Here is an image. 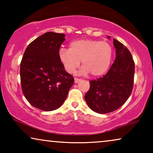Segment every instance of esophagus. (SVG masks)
<instances>
[{
    "mask_svg": "<svg viewBox=\"0 0 153 153\" xmlns=\"http://www.w3.org/2000/svg\"><path fill=\"white\" fill-rule=\"evenodd\" d=\"M81 81V79H77V78H74V82L76 83H79V81Z\"/></svg>",
    "mask_w": 153,
    "mask_h": 153,
    "instance_id": "esophagus-1",
    "label": "esophagus"
}]
</instances>
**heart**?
Instances as JSON below:
<instances>
[{
  "instance_id": "b5f03b06",
  "label": "heart",
  "mask_w": 153,
  "mask_h": 153,
  "mask_svg": "<svg viewBox=\"0 0 153 153\" xmlns=\"http://www.w3.org/2000/svg\"><path fill=\"white\" fill-rule=\"evenodd\" d=\"M113 53L112 46L108 42L83 39L72 42L69 49H60L58 57L70 74L75 72L81 61V74L91 73L93 76H100L109 68Z\"/></svg>"
}]
</instances>
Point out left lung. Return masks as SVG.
I'll use <instances>...</instances> for the list:
<instances>
[{
    "label": "left lung",
    "mask_w": 153,
    "mask_h": 153,
    "mask_svg": "<svg viewBox=\"0 0 153 153\" xmlns=\"http://www.w3.org/2000/svg\"><path fill=\"white\" fill-rule=\"evenodd\" d=\"M114 46L116 48L114 62L106 75L90 81V89L84 97L90 108L100 114L121 107L133 88L134 62L131 54L126 47L115 39Z\"/></svg>",
    "instance_id": "8db88e82"
}]
</instances>
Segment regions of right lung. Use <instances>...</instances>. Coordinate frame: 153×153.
<instances>
[{"mask_svg":"<svg viewBox=\"0 0 153 153\" xmlns=\"http://www.w3.org/2000/svg\"><path fill=\"white\" fill-rule=\"evenodd\" d=\"M65 36L63 33H45L27 47L21 62L23 93L31 105L45 111L59 108L74 82L58 57Z\"/></svg>","mask_w":153,"mask_h":153,"instance_id":"obj_1","label":"right lung"}]
</instances>
